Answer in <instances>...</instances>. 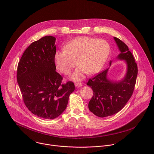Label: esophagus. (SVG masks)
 <instances>
[{
    "label": "esophagus",
    "instance_id": "1",
    "mask_svg": "<svg viewBox=\"0 0 154 154\" xmlns=\"http://www.w3.org/2000/svg\"><path fill=\"white\" fill-rule=\"evenodd\" d=\"M75 86L76 87H81L82 86V83L80 82H78L75 83Z\"/></svg>",
    "mask_w": 154,
    "mask_h": 154
}]
</instances>
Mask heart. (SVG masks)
Listing matches in <instances>:
<instances>
[{"label": "heart", "instance_id": "b5f03b06", "mask_svg": "<svg viewBox=\"0 0 154 154\" xmlns=\"http://www.w3.org/2000/svg\"><path fill=\"white\" fill-rule=\"evenodd\" d=\"M64 49L55 53L56 67L62 74L69 75L77 61L79 67L71 75V79L77 81L86 73L94 74L102 69L110 52V46L104 39L80 36L68 42Z\"/></svg>", "mask_w": 154, "mask_h": 154}]
</instances>
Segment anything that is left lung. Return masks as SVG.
<instances>
[{"instance_id":"8db88e82","label":"left lung","mask_w":154,"mask_h":154,"mask_svg":"<svg viewBox=\"0 0 154 154\" xmlns=\"http://www.w3.org/2000/svg\"><path fill=\"white\" fill-rule=\"evenodd\" d=\"M114 39L121 51L118 58L124 60L127 65L125 77L119 82L109 80L107 79V69L86 83L93 91L88 103L89 109L100 118L113 115L124 108L133 94L138 75L137 64L128 46L119 38Z\"/></svg>"}]
</instances>
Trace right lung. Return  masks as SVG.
<instances>
[{"mask_svg": "<svg viewBox=\"0 0 154 154\" xmlns=\"http://www.w3.org/2000/svg\"><path fill=\"white\" fill-rule=\"evenodd\" d=\"M55 38L42 37L26 49L17 65V80L24 102L33 115L44 119L59 116L67 106L74 83H62L55 71Z\"/></svg>", "mask_w": 154, "mask_h": 154, "instance_id": "1", "label": "right lung"}]
</instances>
